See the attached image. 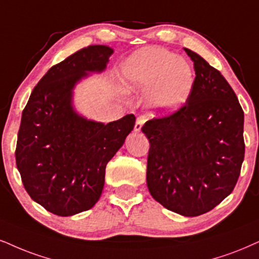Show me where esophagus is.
I'll use <instances>...</instances> for the list:
<instances>
[{
	"instance_id": "1",
	"label": "esophagus",
	"mask_w": 259,
	"mask_h": 259,
	"mask_svg": "<svg viewBox=\"0 0 259 259\" xmlns=\"http://www.w3.org/2000/svg\"><path fill=\"white\" fill-rule=\"evenodd\" d=\"M145 121H146V117L145 116H139L138 119H137L136 124H135V131H136V132H140V131H142V127H143V124L145 123Z\"/></svg>"
}]
</instances>
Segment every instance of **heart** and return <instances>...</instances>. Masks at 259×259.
I'll return each instance as SVG.
<instances>
[{
  "mask_svg": "<svg viewBox=\"0 0 259 259\" xmlns=\"http://www.w3.org/2000/svg\"><path fill=\"white\" fill-rule=\"evenodd\" d=\"M130 88L150 91L157 109L173 111L192 91L194 74L190 63L161 48H145L130 57L124 67Z\"/></svg>",
  "mask_w": 259,
  "mask_h": 259,
  "instance_id": "1",
  "label": "heart"
}]
</instances>
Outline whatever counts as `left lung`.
<instances>
[{"instance_id":"1","label":"left lung","mask_w":259,"mask_h":259,"mask_svg":"<svg viewBox=\"0 0 259 259\" xmlns=\"http://www.w3.org/2000/svg\"><path fill=\"white\" fill-rule=\"evenodd\" d=\"M194 84L175 113L146 121L149 192L170 211L199 216L232 193L245 155L244 111L220 71L192 50Z\"/></svg>"}]
</instances>
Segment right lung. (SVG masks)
Listing matches in <instances>:
<instances>
[{
    "label": "right lung",
    "instance_id": "right-lung-1",
    "mask_svg": "<svg viewBox=\"0 0 259 259\" xmlns=\"http://www.w3.org/2000/svg\"><path fill=\"white\" fill-rule=\"evenodd\" d=\"M113 53L107 46H90L53 66L22 111L18 170L32 199L55 215H75L98 202L107 163L135 127L133 114L104 124L73 108L76 82L104 71Z\"/></svg>",
    "mask_w": 259,
    "mask_h": 259
}]
</instances>
